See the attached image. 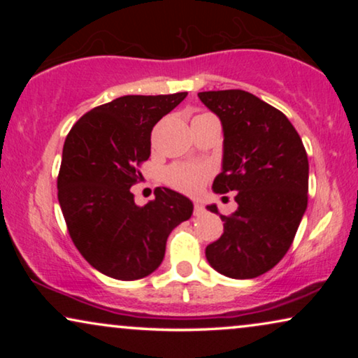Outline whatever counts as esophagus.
Returning <instances> with one entry per match:
<instances>
[{
  "label": "esophagus",
  "instance_id": "obj_1",
  "mask_svg": "<svg viewBox=\"0 0 358 358\" xmlns=\"http://www.w3.org/2000/svg\"><path fill=\"white\" fill-rule=\"evenodd\" d=\"M194 213H195V215L203 213V205L200 203V202H195V203H194Z\"/></svg>",
  "mask_w": 358,
  "mask_h": 358
}]
</instances>
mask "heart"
Here are the masks:
<instances>
[{"label": "heart", "instance_id": "1", "mask_svg": "<svg viewBox=\"0 0 358 358\" xmlns=\"http://www.w3.org/2000/svg\"><path fill=\"white\" fill-rule=\"evenodd\" d=\"M208 178V169L200 164L178 163L169 166L164 173V179L171 187L185 194H195L202 189V185Z\"/></svg>", "mask_w": 358, "mask_h": 358}]
</instances>
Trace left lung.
Segmentation results:
<instances>
[{
	"label": "left lung",
	"instance_id": "8db88e82",
	"mask_svg": "<svg viewBox=\"0 0 358 358\" xmlns=\"http://www.w3.org/2000/svg\"><path fill=\"white\" fill-rule=\"evenodd\" d=\"M223 125L217 194L236 192L238 210L220 215L223 234L208 244L210 266L231 278H254L290 249L308 205V156L285 114L241 90L199 92ZM218 213L217 205H208Z\"/></svg>",
	"mask_w": 358,
	"mask_h": 358
}]
</instances>
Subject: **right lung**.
<instances>
[{
	"label": "right lung",
	"mask_w": 358,
	"mask_h": 358,
	"mask_svg": "<svg viewBox=\"0 0 358 358\" xmlns=\"http://www.w3.org/2000/svg\"><path fill=\"white\" fill-rule=\"evenodd\" d=\"M185 96L117 97L86 112L66 135L58 202L76 249L107 277L138 280L155 272L169 233L192 215V202L171 189H156L145 207L130 192L151 155V130Z\"/></svg>",
	"instance_id": "obj_1"
}]
</instances>
